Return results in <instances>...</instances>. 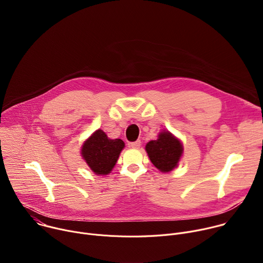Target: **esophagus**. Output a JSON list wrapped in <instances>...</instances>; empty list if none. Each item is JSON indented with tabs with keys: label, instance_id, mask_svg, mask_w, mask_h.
<instances>
[{
	"label": "esophagus",
	"instance_id": "1",
	"mask_svg": "<svg viewBox=\"0 0 263 263\" xmlns=\"http://www.w3.org/2000/svg\"><path fill=\"white\" fill-rule=\"evenodd\" d=\"M140 144H141L140 140H136V141H134V142H130V143H129V145H130L131 147H133V148H138V147L140 146Z\"/></svg>",
	"mask_w": 263,
	"mask_h": 263
}]
</instances>
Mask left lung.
I'll list each match as a JSON object with an SVG mask.
<instances>
[{"label": "left lung", "mask_w": 263, "mask_h": 263, "mask_svg": "<svg viewBox=\"0 0 263 263\" xmlns=\"http://www.w3.org/2000/svg\"><path fill=\"white\" fill-rule=\"evenodd\" d=\"M145 151L157 170L168 173L178 166L183 155V144L170 131L163 130L159 132L157 139L145 144Z\"/></svg>", "instance_id": "8db88e82"}]
</instances>
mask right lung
Instances as JSON below:
<instances>
[{
    "label": "right lung",
    "instance_id": "add662e5",
    "mask_svg": "<svg viewBox=\"0 0 263 263\" xmlns=\"http://www.w3.org/2000/svg\"><path fill=\"white\" fill-rule=\"evenodd\" d=\"M124 147L122 139H110L103 130L98 129L84 141L81 156L95 174L105 176L115 167Z\"/></svg>",
    "mask_w": 263,
    "mask_h": 263
}]
</instances>
